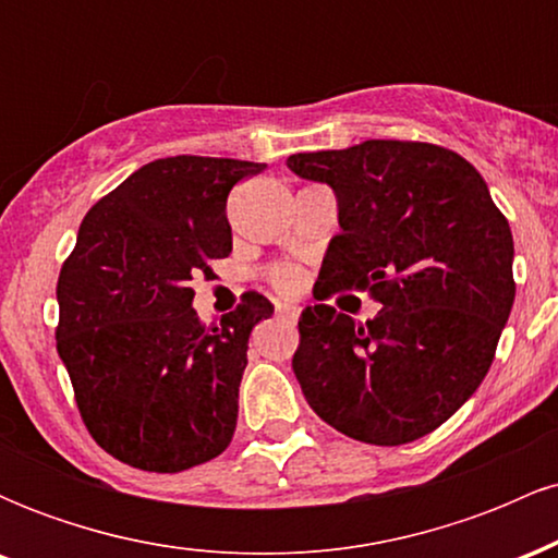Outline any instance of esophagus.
Masks as SVG:
<instances>
[{"label": "esophagus", "mask_w": 558, "mask_h": 558, "mask_svg": "<svg viewBox=\"0 0 558 558\" xmlns=\"http://www.w3.org/2000/svg\"><path fill=\"white\" fill-rule=\"evenodd\" d=\"M275 312H278V317H286V319H291V323H296L299 315H301V306H296V304H275Z\"/></svg>", "instance_id": "34e87169"}]
</instances>
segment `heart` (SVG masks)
Here are the masks:
<instances>
[{
  "mask_svg": "<svg viewBox=\"0 0 558 558\" xmlns=\"http://www.w3.org/2000/svg\"><path fill=\"white\" fill-rule=\"evenodd\" d=\"M299 270L296 267H275L270 270V283L278 288V291H293L299 286Z\"/></svg>",
  "mask_w": 558,
  "mask_h": 558,
  "instance_id": "b5f03b06",
  "label": "heart"
}]
</instances>
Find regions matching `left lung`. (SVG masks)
<instances>
[{"mask_svg": "<svg viewBox=\"0 0 558 558\" xmlns=\"http://www.w3.org/2000/svg\"><path fill=\"white\" fill-rule=\"evenodd\" d=\"M288 168L338 202L323 299L369 291L383 304L367 323L328 304L301 312L304 399L362 444H412L488 375L517 291L509 222L464 157L422 141L291 155Z\"/></svg>", "mask_w": 558, "mask_h": 558, "instance_id": "left-lung-1", "label": "left lung"}]
</instances>
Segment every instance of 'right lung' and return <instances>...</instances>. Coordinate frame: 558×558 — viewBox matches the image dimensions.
Masks as SVG:
<instances>
[{
  "label": "right lung",
  "instance_id": "add662e5",
  "mask_svg": "<svg viewBox=\"0 0 558 558\" xmlns=\"http://www.w3.org/2000/svg\"><path fill=\"white\" fill-rule=\"evenodd\" d=\"M259 162L165 157L88 209L57 280V351L92 438L146 472H183L226 451L262 293L202 325L191 280L213 278L233 233L228 194Z\"/></svg>",
  "mask_w": 558,
  "mask_h": 558
}]
</instances>
